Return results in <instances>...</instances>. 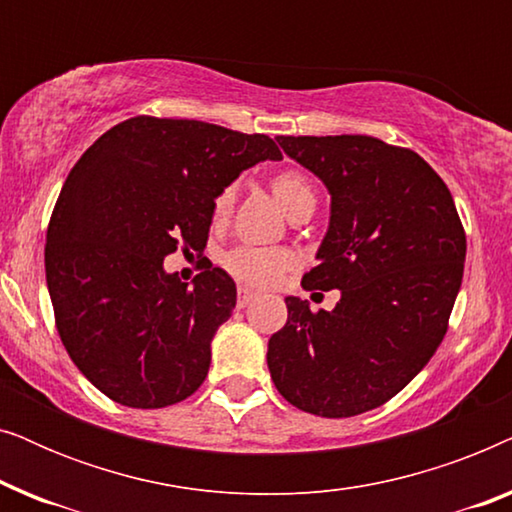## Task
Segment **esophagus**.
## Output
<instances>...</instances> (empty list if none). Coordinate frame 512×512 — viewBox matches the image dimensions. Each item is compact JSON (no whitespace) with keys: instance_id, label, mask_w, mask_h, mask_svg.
I'll return each mask as SVG.
<instances>
[{"instance_id":"obj_1","label":"esophagus","mask_w":512,"mask_h":512,"mask_svg":"<svg viewBox=\"0 0 512 512\" xmlns=\"http://www.w3.org/2000/svg\"><path fill=\"white\" fill-rule=\"evenodd\" d=\"M254 300H256V293L247 289V286H240V289H237V307H247L254 303Z\"/></svg>"}]
</instances>
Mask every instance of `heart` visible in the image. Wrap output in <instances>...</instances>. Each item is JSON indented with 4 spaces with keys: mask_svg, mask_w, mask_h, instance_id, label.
Here are the masks:
<instances>
[{
    "mask_svg": "<svg viewBox=\"0 0 512 512\" xmlns=\"http://www.w3.org/2000/svg\"><path fill=\"white\" fill-rule=\"evenodd\" d=\"M272 193L279 205L284 207L286 214H291L300 202L312 200L314 191L310 179L298 170H284L277 172L270 181ZM235 202V186L221 188L212 202V219L214 223H221L228 219V214L233 212ZM293 256L286 249H268V247H242L230 249L223 256V268L233 275L237 282H244L249 286H270L275 279L291 268Z\"/></svg>",
    "mask_w": 512,
    "mask_h": 512,
    "instance_id": "b5f03b06",
    "label": "heart"
}]
</instances>
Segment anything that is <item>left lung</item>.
Returning <instances> with one entry per match:
<instances>
[{
	"mask_svg": "<svg viewBox=\"0 0 512 512\" xmlns=\"http://www.w3.org/2000/svg\"><path fill=\"white\" fill-rule=\"evenodd\" d=\"M277 142L331 193L303 289L342 296L333 312L286 298L289 319L268 342L272 382L298 410L361 415L394 398L443 342L464 277V226L450 188L415 151L368 135Z\"/></svg>",
	"mask_w": 512,
	"mask_h": 512,
	"instance_id": "obj_1",
	"label": "left lung"
}]
</instances>
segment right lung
<instances>
[{"label": "right lung", "instance_id": "obj_1", "mask_svg": "<svg viewBox=\"0 0 512 512\" xmlns=\"http://www.w3.org/2000/svg\"><path fill=\"white\" fill-rule=\"evenodd\" d=\"M261 160H282L268 135L135 116L72 167L48 223L46 284L69 359L111 401L165 408L205 382L235 282L209 263L188 286L163 258L205 249L214 198Z\"/></svg>", "mask_w": 512, "mask_h": 512}]
</instances>
